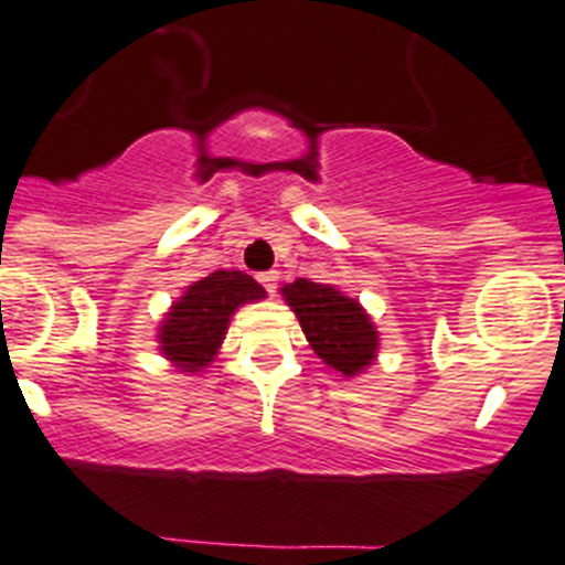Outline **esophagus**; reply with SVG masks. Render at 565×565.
I'll return each instance as SVG.
<instances>
[{"label": "esophagus", "mask_w": 565, "mask_h": 565, "mask_svg": "<svg viewBox=\"0 0 565 565\" xmlns=\"http://www.w3.org/2000/svg\"><path fill=\"white\" fill-rule=\"evenodd\" d=\"M258 284H262V287L267 289V292H276V287H278V273L276 270H267V273H262V276H258Z\"/></svg>", "instance_id": "1"}]
</instances>
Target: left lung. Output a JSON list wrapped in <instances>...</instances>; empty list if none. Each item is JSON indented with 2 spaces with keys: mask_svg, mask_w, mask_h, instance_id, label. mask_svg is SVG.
Listing matches in <instances>:
<instances>
[{
  "mask_svg": "<svg viewBox=\"0 0 565 565\" xmlns=\"http://www.w3.org/2000/svg\"><path fill=\"white\" fill-rule=\"evenodd\" d=\"M284 298L298 315L309 345L326 365L345 376H354L371 365L379 337L371 318L362 312L354 298H345L329 284H315L309 278L287 284Z\"/></svg>",
  "mask_w": 565,
  "mask_h": 565,
  "instance_id": "1",
  "label": "left lung"
}]
</instances>
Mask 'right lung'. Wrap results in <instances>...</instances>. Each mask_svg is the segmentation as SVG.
Here are the masks:
<instances>
[{"label": "right lung", "instance_id": "1", "mask_svg": "<svg viewBox=\"0 0 565 565\" xmlns=\"http://www.w3.org/2000/svg\"><path fill=\"white\" fill-rule=\"evenodd\" d=\"M258 298H265V289L239 270H217L200 278L163 320L158 334L161 351L186 373L209 365L236 307Z\"/></svg>", "mask_w": 565, "mask_h": 565}]
</instances>
